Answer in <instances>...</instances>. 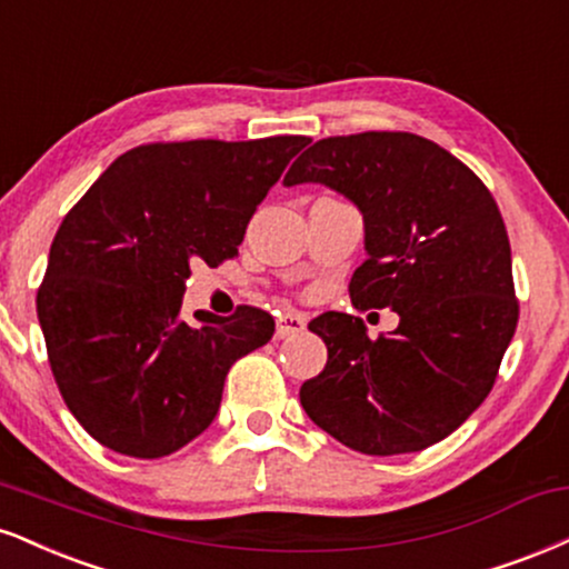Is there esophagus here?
<instances>
[{
  "instance_id": "esophagus-1",
  "label": "esophagus",
  "mask_w": 569,
  "mask_h": 569,
  "mask_svg": "<svg viewBox=\"0 0 569 569\" xmlns=\"http://www.w3.org/2000/svg\"><path fill=\"white\" fill-rule=\"evenodd\" d=\"M307 328V318L302 312H286L278 318L276 326V337L278 339H289L293 333H302Z\"/></svg>"
}]
</instances>
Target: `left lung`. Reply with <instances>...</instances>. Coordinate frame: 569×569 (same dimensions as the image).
Here are the masks:
<instances>
[{"label":"left lung","instance_id":"left-lung-1","mask_svg":"<svg viewBox=\"0 0 569 569\" xmlns=\"http://www.w3.org/2000/svg\"><path fill=\"white\" fill-rule=\"evenodd\" d=\"M326 184L362 214L366 262L352 305L400 323L371 339L360 318L323 312L310 331L326 368L299 400L323 432L368 456L423 450L480 408L517 328L501 211L456 156L408 132L328 137L307 148L286 188Z\"/></svg>","mask_w":569,"mask_h":569}]
</instances>
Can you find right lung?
<instances>
[{
    "label": "right lung",
    "mask_w": 569,
    "mask_h": 569,
    "mask_svg": "<svg viewBox=\"0 0 569 569\" xmlns=\"http://www.w3.org/2000/svg\"><path fill=\"white\" fill-rule=\"evenodd\" d=\"M310 137L156 142L119 156L68 211L37 297L68 410L134 458L180 450L214 421L224 376L270 341L257 307L182 320L190 264L236 257L246 224Z\"/></svg>",
    "instance_id": "add662e5"
}]
</instances>
